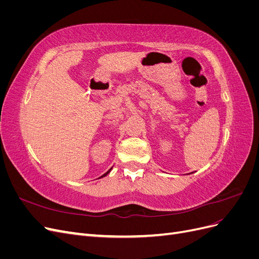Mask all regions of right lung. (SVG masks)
<instances>
[{
    "label": "right lung",
    "instance_id": "add662e5",
    "mask_svg": "<svg viewBox=\"0 0 259 259\" xmlns=\"http://www.w3.org/2000/svg\"><path fill=\"white\" fill-rule=\"evenodd\" d=\"M111 169H112V167H111V168H110V169H109V170H107V171H106V173H105V174H104V175H101V176H100V177H99V178H103V177H105V176H107V175H108V174H109V173H110V171H111Z\"/></svg>",
    "mask_w": 259,
    "mask_h": 259
}]
</instances>
